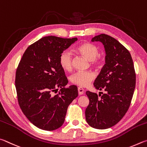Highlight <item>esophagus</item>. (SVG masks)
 <instances>
[{
    "label": "esophagus",
    "instance_id": "esophagus-1",
    "mask_svg": "<svg viewBox=\"0 0 147 147\" xmlns=\"http://www.w3.org/2000/svg\"><path fill=\"white\" fill-rule=\"evenodd\" d=\"M78 93L79 95H83L84 94V89L82 87H78Z\"/></svg>",
    "mask_w": 147,
    "mask_h": 147
}]
</instances>
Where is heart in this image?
<instances>
[{"mask_svg":"<svg viewBox=\"0 0 147 147\" xmlns=\"http://www.w3.org/2000/svg\"><path fill=\"white\" fill-rule=\"evenodd\" d=\"M74 50L84 57L88 61H91L93 66L99 67L102 61L98 57L99 50L97 46L88 42L79 44L74 48ZM59 63L61 68L64 70L69 71L71 69L72 58L70 53L68 51L62 52L59 57ZM94 78V74L91 71H78L71 76L70 80L72 83L80 86H88Z\"/></svg>","mask_w":147,"mask_h":147,"instance_id":"obj_1","label":"heart"}]
</instances>
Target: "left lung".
I'll use <instances>...</instances> for the list:
<instances>
[{"instance_id":"obj_1","label":"left lung","mask_w":147,"mask_h":147,"mask_svg":"<svg viewBox=\"0 0 147 147\" xmlns=\"http://www.w3.org/2000/svg\"><path fill=\"white\" fill-rule=\"evenodd\" d=\"M104 45L105 64L94 81L97 94L86 91L89 105L85 110L86 122L97 129L113 127L128 111L136 86V72L129 51L119 41L106 34L92 38ZM103 95H101L100 94Z\"/></svg>"}]
</instances>
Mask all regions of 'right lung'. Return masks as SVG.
Here are the masks:
<instances>
[{
    "instance_id": "obj_1",
    "label": "right lung",
    "mask_w": 147,
    "mask_h": 147,
    "mask_svg": "<svg viewBox=\"0 0 147 147\" xmlns=\"http://www.w3.org/2000/svg\"><path fill=\"white\" fill-rule=\"evenodd\" d=\"M78 38H41L26 50L18 65L15 88L20 109L35 127L51 131L61 127L69 105L78 96L59 63L60 54ZM60 89L57 94L54 95Z\"/></svg>"
}]
</instances>
